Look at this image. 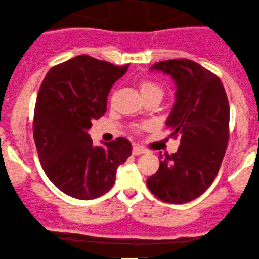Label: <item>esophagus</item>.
<instances>
[{
  "label": "esophagus",
  "instance_id": "esophagus-1",
  "mask_svg": "<svg viewBox=\"0 0 259 259\" xmlns=\"http://www.w3.org/2000/svg\"><path fill=\"white\" fill-rule=\"evenodd\" d=\"M145 149L143 148L138 147V145H133V149H132V154L133 155H141V154H144Z\"/></svg>",
  "mask_w": 259,
  "mask_h": 259
}]
</instances>
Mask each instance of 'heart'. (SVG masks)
I'll use <instances>...</instances> for the list:
<instances>
[{
    "instance_id": "1",
    "label": "heart",
    "mask_w": 259,
    "mask_h": 259,
    "mask_svg": "<svg viewBox=\"0 0 259 259\" xmlns=\"http://www.w3.org/2000/svg\"><path fill=\"white\" fill-rule=\"evenodd\" d=\"M138 89L139 92H141L142 98H143L144 100L149 98H158L161 100L162 95H164V88H162L160 84H158L156 82H154V80H150V79L139 80ZM141 127L142 126H137L136 127V130L141 128Z\"/></svg>"
}]
</instances>
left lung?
I'll list each match as a JSON object with an SVG mask.
<instances>
[{
	"label": "left lung",
	"instance_id": "obj_1",
	"mask_svg": "<svg viewBox=\"0 0 259 259\" xmlns=\"http://www.w3.org/2000/svg\"><path fill=\"white\" fill-rule=\"evenodd\" d=\"M150 69L170 74L176 83L166 126L180 147L175 154L159 155V170L147 186L162 202L184 204L204 193L218 175L228 148L230 106L219 77L194 61H161Z\"/></svg>",
	"mask_w": 259,
	"mask_h": 259
}]
</instances>
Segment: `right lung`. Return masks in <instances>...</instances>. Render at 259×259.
<instances>
[{
	"label": "right lung",
	"mask_w": 259,
	"mask_h": 259,
	"mask_svg": "<svg viewBox=\"0 0 259 259\" xmlns=\"http://www.w3.org/2000/svg\"><path fill=\"white\" fill-rule=\"evenodd\" d=\"M127 68L80 55L54 66L44 78L34 110V142L42 170L67 196L89 200L105 194L132 153L127 138L94 147L88 135Z\"/></svg>",
	"instance_id": "1"
}]
</instances>
